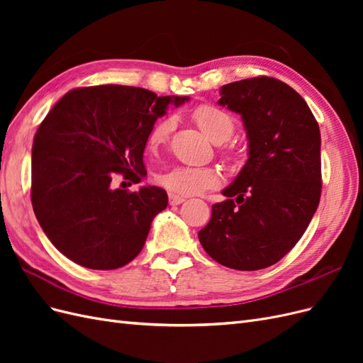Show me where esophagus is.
Returning a JSON list of instances; mask_svg holds the SVG:
<instances>
[{
	"label": "esophagus",
	"mask_w": 363,
	"mask_h": 363,
	"mask_svg": "<svg viewBox=\"0 0 363 363\" xmlns=\"http://www.w3.org/2000/svg\"><path fill=\"white\" fill-rule=\"evenodd\" d=\"M184 201V196L180 195H175V194H169V204L171 206H179Z\"/></svg>",
	"instance_id": "obj_1"
}]
</instances>
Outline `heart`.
Returning <instances> with one entry per match:
<instances>
[{"mask_svg": "<svg viewBox=\"0 0 363 363\" xmlns=\"http://www.w3.org/2000/svg\"><path fill=\"white\" fill-rule=\"evenodd\" d=\"M203 133L216 144L227 140L235 130V121L223 108L201 104L192 112ZM174 128V118L164 116L155 124L148 135V147L157 148L168 140ZM157 182L175 195H196L221 183V174L211 167H174L162 172Z\"/></svg>", "mask_w": 363, "mask_h": 363, "instance_id": "obj_1", "label": "heart"}]
</instances>
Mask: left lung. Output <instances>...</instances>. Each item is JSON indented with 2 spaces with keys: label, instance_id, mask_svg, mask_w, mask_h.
<instances>
[{
  "label": "left lung",
  "instance_id": "obj_1",
  "mask_svg": "<svg viewBox=\"0 0 363 363\" xmlns=\"http://www.w3.org/2000/svg\"><path fill=\"white\" fill-rule=\"evenodd\" d=\"M219 95L242 118L248 159L199 239L227 268L263 269L298 242L320 204V127L301 95L272 77L224 84Z\"/></svg>",
  "mask_w": 363,
  "mask_h": 363
}]
</instances>
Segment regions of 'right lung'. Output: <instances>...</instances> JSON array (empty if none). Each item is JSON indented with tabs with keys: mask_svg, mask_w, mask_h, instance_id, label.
Masks as SVG:
<instances>
[{
	"mask_svg": "<svg viewBox=\"0 0 363 363\" xmlns=\"http://www.w3.org/2000/svg\"><path fill=\"white\" fill-rule=\"evenodd\" d=\"M189 96H157L133 86L69 91L39 125L31 150V204L43 233L63 256L91 269H116L144 247L168 195L157 186L136 192L112 179L139 183L144 150L157 118Z\"/></svg>",
	"mask_w": 363,
	"mask_h": 363,
	"instance_id": "add662e5",
	"label": "right lung"
}]
</instances>
